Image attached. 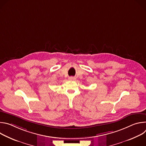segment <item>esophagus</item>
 Segmentation results:
<instances>
[{
  "instance_id": "esophagus-1",
  "label": "esophagus",
  "mask_w": 146,
  "mask_h": 146,
  "mask_svg": "<svg viewBox=\"0 0 146 146\" xmlns=\"http://www.w3.org/2000/svg\"><path fill=\"white\" fill-rule=\"evenodd\" d=\"M69 80H71V81H74V80H76V78L74 77H70L69 78Z\"/></svg>"
}]
</instances>
